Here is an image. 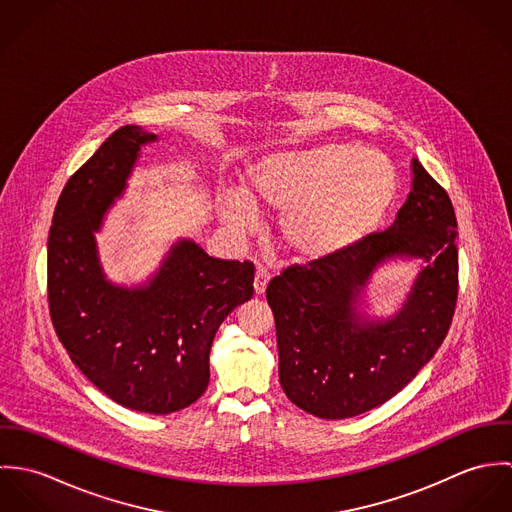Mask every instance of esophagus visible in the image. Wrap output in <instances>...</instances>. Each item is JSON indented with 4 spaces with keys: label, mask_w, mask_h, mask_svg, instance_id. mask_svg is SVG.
<instances>
[{
    "label": "esophagus",
    "mask_w": 512,
    "mask_h": 512,
    "mask_svg": "<svg viewBox=\"0 0 512 512\" xmlns=\"http://www.w3.org/2000/svg\"><path fill=\"white\" fill-rule=\"evenodd\" d=\"M268 282H270V272L266 268H256V274H254V292H256V295H262L266 292Z\"/></svg>",
    "instance_id": "obj_1"
}]
</instances>
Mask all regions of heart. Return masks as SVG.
<instances>
[{
    "instance_id": "heart-1",
    "label": "heart",
    "mask_w": 512,
    "mask_h": 512,
    "mask_svg": "<svg viewBox=\"0 0 512 512\" xmlns=\"http://www.w3.org/2000/svg\"><path fill=\"white\" fill-rule=\"evenodd\" d=\"M398 187L378 149L323 144L274 151L250 161L242 193L226 191L219 217L238 234L258 224L256 209L280 213L278 234L295 260L317 262L361 242L386 215Z\"/></svg>"
}]
</instances>
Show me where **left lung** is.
Listing matches in <instances>:
<instances>
[{"instance_id": "obj_1", "label": "left lung", "mask_w": 512, "mask_h": 512, "mask_svg": "<svg viewBox=\"0 0 512 512\" xmlns=\"http://www.w3.org/2000/svg\"><path fill=\"white\" fill-rule=\"evenodd\" d=\"M457 220L438 181L412 159L396 220L325 260L290 266L266 290L276 319L280 384L297 408L345 420L398 394L443 343L457 301ZM396 259L421 272L390 318L365 313L371 274Z\"/></svg>"}]
</instances>
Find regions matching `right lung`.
<instances>
[{
  "mask_svg": "<svg viewBox=\"0 0 512 512\" xmlns=\"http://www.w3.org/2000/svg\"><path fill=\"white\" fill-rule=\"evenodd\" d=\"M140 126L116 130L65 185L49 230V311L82 374L116 404L171 414L209 386V355L226 315L254 293V264L209 256L177 240L142 286L106 278L96 244L147 144Z\"/></svg>",
  "mask_w": 512,
  "mask_h": 512,
  "instance_id": "right-lung-1",
  "label": "right lung"
}]
</instances>
